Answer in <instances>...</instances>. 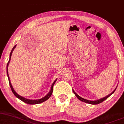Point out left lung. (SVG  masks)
<instances>
[{
  "label": "left lung",
  "mask_w": 124,
  "mask_h": 124,
  "mask_svg": "<svg viewBox=\"0 0 124 124\" xmlns=\"http://www.w3.org/2000/svg\"><path fill=\"white\" fill-rule=\"evenodd\" d=\"M116 88L115 89L114 91H113V92L111 93H110V94H108V95L107 96L103 97V98L100 99H99V100H94V101H91V100H89L85 99H84V98H82V97H80L78 95V94H77L76 93H75V92H74V90H72V91H73L74 93L75 94V95L76 96V97H77V98H78V99H79V100H81V101H84V102L86 103H89V104H99V103H100L103 102V101H104V100H105L106 99H107L108 98V97L109 96H111V94H113V93L115 91H116Z\"/></svg>",
  "instance_id": "obj_1"
}]
</instances>
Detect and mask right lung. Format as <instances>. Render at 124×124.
I'll return each mask as SVG.
<instances>
[{"label":"right lung","mask_w":124,"mask_h":124,"mask_svg":"<svg viewBox=\"0 0 124 124\" xmlns=\"http://www.w3.org/2000/svg\"><path fill=\"white\" fill-rule=\"evenodd\" d=\"M16 45L13 47V48L12 49V50L11 51V53L10 54V59H9V60H8V62H7V77H8V81H9V85L10 86V88H11V91H12L13 94H14V95L16 96V97H17V98H18L19 99L21 100V101H24V103H27V104H39V103H43V101H46V100H47L51 96V95H52V93H53V85L54 84H55V82H56V81H57V79L55 80L54 81V82L53 83V84H52V87H51V89L50 92H49V93H48L47 94H46V96H45V97H43V98L40 99H38V100H30V99H27L26 98H24V97H22L21 96L19 95L16 92V91H14V89L13 88V86L11 85V82H10V78L9 77H8V64H9L10 62V59H11V54H12V53L13 52V50H14V49H15Z\"/></svg>","instance_id":"1"}]
</instances>
